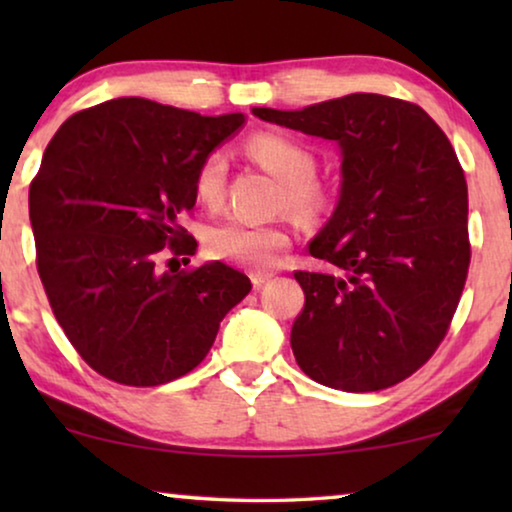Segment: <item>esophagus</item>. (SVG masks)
<instances>
[{"label":"esophagus","mask_w":512,"mask_h":512,"mask_svg":"<svg viewBox=\"0 0 512 512\" xmlns=\"http://www.w3.org/2000/svg\"><path fill=\"white\" fill-rule=\"evenodd\" d=\"M272 279V272H251V284H254V289H261L265 282H270Z\"/></svg>","instance_id":"esophagus-1"}]
</instances>
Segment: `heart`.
<instances>
[{"mask_svg":"<svg viewBox=\"0 0 512 512\" xmlns=\"http://www.w3.org/2000/svg\"><path fill=\"white\" fill-rule=\"evenodd\" d=\"M247 153L272 177L282 181L279 202L293 214L307 216L326 205V188L314 181L317 158L298 139L261 132L247 142ZM228 160L223 151H209L195 170L193 191L200 205L216 209L226 195ZM289 247V233L277 223H258L247 219H226L207 230L205 249L216 261L247 265L254 270L272 268L279 254Z\"/></svg>","mask_w":512,"mask_h":512,"instance_id":"1","label":"heart"}]
</instances>
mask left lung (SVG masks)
<instances>
[{"label": "left lung", "instance_id": "left-lung-1", "mask_svg": "<svg viewBox=\"0 0 512 512\" xmlns=\"http://www.w3.org/2000/svg\"><path fill=\"white\" fill-rule=\"evenodd\" d=\"M254 116L342 151L340 202L307 247L328 270L293 272L300 370L356 394L394 387L443 342L468 277V186L450 139L422 107L375 93Z\"/></svg>", "mask_w": 512, "mask_h": 512}]
</instances>
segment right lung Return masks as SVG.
Listing matches in <instances>:
<instances>
[{"mask_svg": "<svg viewBox=\"0 0 512 512\" xmlns=\"http://www.w3.org/2000/svg\"><path fill=\"white\" fill-rule=\"evenodd\" d=\"M242 123L118 97L69 116L48 142L30 184L37 270L62 331L107 380L158 387L191 373L251 291L221 261L179 270L198 251L179 226L198 200L195 170Z\"/></svg>", "mask_w": 512, "mask_h": 512, "instance_id": "1", "label": "right lung"}]
</instances>
